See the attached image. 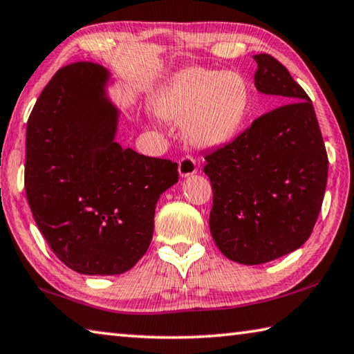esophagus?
I'll return each instance as SVG.
<instances>
[{
    "label": "esophagus",
    "mask_w": 354,
    "mask_h": 354,
    "mask_svg": "<svg viewBox=\"0 0 354 354\" xmlns=\"http://www.w3.org/2000/svg\"><path fill=\"white\" fill-rule=\"evenodd\" d=\"M196 172H197V165L194 158H191L187 155V157L178 160V174H180V177H189Z\"/></svg>",
    "instance_id": "1"
}]
</instances>
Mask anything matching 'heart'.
<instances>
[{
    "label": "heart",
    "mask_w": 354,
    "mask_h": 354,
    "mask_svg": "<svg viewBox=\"0 0 354 354\" xmlns=\"http://www.w3.org/2000/svg\"><path fill=\"white\" fill-rule=\"evenodd\" d=\"M249 109L250 90L241 74L202 68L177 74L155 101L161 120L182 122L185 140L203 149L230 142L243 129Z\"/></svg>",
    "instance_id": "obj_1"
}]
</instances>
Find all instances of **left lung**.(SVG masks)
<instances>
[{
	"instance_id": "left-lung-1",
	"label": "left lung",
	"mask_w": 354,
	"mask_h": 354,
	"mask_svg": "<svg viewBox=\"0 0 354 354\" xmlns=\"http://www.w3.org/2000/svg\"><path fill=\"white\" fill-rule=\"evenodd\" d=\"M259 93L288 102L205 155L213 188L209 230L239 264L274 261L306 243L324 202L328 157L313 102L286 66L253 55Z\"/></svg>"
}]
</instances>
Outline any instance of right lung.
<instances>
[{
	"instance_id": "add662e5",
	"label": "right lung",
	"mask_w": 354,
	"mask_h": 354,
	"mask_svg": "<svg viewBox=\"0 0 354 354\" xmlns=\"http://www.w3.org/2000/svg\"><path fill=\"white\" fill-rule=\"evenodd\" d=\"M110 73L76 62L54 74L26 129L24 189L34 221L62 263L84 275H120L149 249L160 196L177 163L116 142Z\"/></svg>"
}]
</instances>
